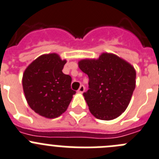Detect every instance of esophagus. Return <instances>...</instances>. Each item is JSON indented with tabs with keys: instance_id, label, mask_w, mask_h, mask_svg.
Returning a JSON list of instances; mask_svg holds the SVG:
<instances>
[{
	"instance_id": "34e87169",
	"label": "esophagus",
	"mask_w": 159,
	"mask_h": 159,
	"mask_svg": "<svg viewBox=\"0 0 159 159\" xmlns=\"http://www.w3.org/2000/svg\"><path fill=\"white\" fill-rule=\"evenodd\" d=\"M84 90H85V87H84V85H81L80 87V88H79L78 93H84Z\"/></svg>"
}]
</instances>
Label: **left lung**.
<instances>
[{"label": "left lung", "mask_w": 159, "mask_h": 159, "mask_svg": "<svg viewBox=\"0 0 159 159\" xmlns=\"http://www.w3.org/2000/svg\"><path fill=\"white\" fill-rule=\"evenodd\" d=\"M79 67L89 77V90L84 96L91 114L111 120L125 111L136 87V71L117 55L101 54L98 59H84Z\"/></svg>", "instance_id": "obj_1"}]
</instances>
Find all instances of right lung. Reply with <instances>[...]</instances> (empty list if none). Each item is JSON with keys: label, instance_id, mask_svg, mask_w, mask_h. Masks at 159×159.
<instances>
[{"label": "right lung", "instance_id": "1", "mask_svg": "<svg viewBox=\"0 0 159 159\" xmlns=\"http://www.w3.org/2000/svg\"><path fill=\"white\" fill-rule=\"evenodd\" d=\"M66 63L55 53L43 54L24 72L22 87L25 99L40 116L48 119L60 116L75 93L71 89V76L62 72Z\"/></svg>", "mask_w": 159, "mask_h": 159}]
</instances>
